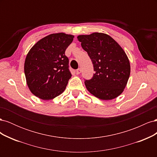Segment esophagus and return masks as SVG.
<instances>
[{
    "mask_svg": "<svg viewBox=\"0 0 157 157\" xmlns=\"http://www.w3.org/2000/svg\"><path fill=\"white\" fill-rule=\"evenodd\" d=\"M80 72H81V69H80V68H78V69H77V71H76V74L78 75L80 73Z\"/></svg>",
    "mask_w": 157,
    "mask_h": 157,
    "instance_id": "esophagus-1",
    "label": "esophagus"
}]
</instances>
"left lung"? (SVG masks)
Here are the masks:
<instances>
[{
	"mask_svg": "<svg viewBox=\"0 0 157 157\" xmlns=\"http://www.w3.org/2000/svg\"><path fill=\"white\" fill-rule=\"evenodd\" d=\"M77 39L91 59L95 71L91 79L85 80L87 90L103 100L118 97L125 88L130 74V61L125 52L105 33L79 35Z\"/></svg>",
	"mask_w": 157,
	"mask_h": 157,
	"instance_id": "left-lung-1",
	"label": "left lung"
}]
</instances>
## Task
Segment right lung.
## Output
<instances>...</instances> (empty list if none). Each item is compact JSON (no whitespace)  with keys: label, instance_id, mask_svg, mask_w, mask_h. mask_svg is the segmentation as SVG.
Wrapping results in <instances>:
<instances>
[{"label":"right lung","instance_id":"add662e5","mask_svg":"<svg viewBox=\"0 0 157 157\" xmlns=\"http://www.w3.org/2000/svg\"><path fill=\"white\" fill-rule=\"evenodd\" d=\"M73 38L63 33H54L38 41L28 52L24 72L27 86L36 97L48 100L65 90L72 76L65 52Z\"/></svg>","mask_w":157,"mask_h":157}]
</instances>
